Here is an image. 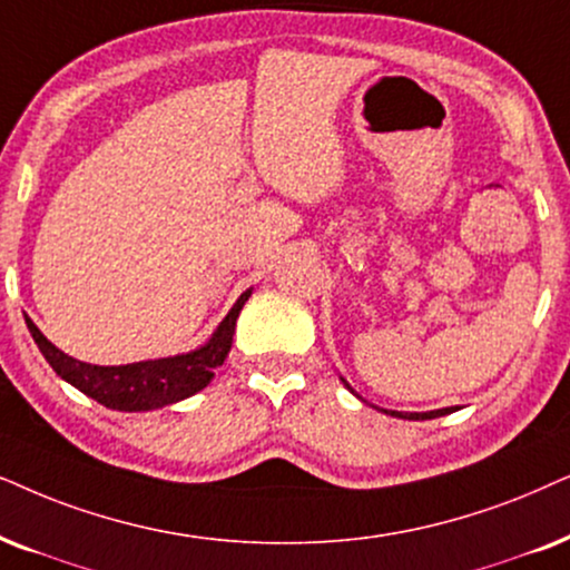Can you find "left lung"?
<instances>
[{
  "label": "left lung",
  "mask_w": 570,
  "mask_h": 570,
  "mask_svg": "<svg viewBox=\"0 0 570 570\" xmlns=\"http://www.w3.org/2000/svg\"><path fill=\"white\" fill-rule=\"evenodd\" d=\"M453 409H440V411H430V413H397V411H390V416H397V419H411V421H419V419H434V416H445ZM387 413V411H384Z\"/></svg>",
  "instance_id": "1"
}]
</instances>
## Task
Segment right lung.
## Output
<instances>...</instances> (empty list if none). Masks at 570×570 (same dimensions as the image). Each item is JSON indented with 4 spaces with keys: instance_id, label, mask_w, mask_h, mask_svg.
<instances>
[{
    "instance_id": "1",
    "label": "right lung",
    "mask_w": 570,
    "mask_h": 570,
    "mask_svg": "<svg viewBox=\"0 0 570 570\" xmlns=\"http://www.w3.org/2000/svg\"><path fill=\"white\" fill-rule=\"evenodd\" d=\"M248 295L250 291L235 301L230 314L222 320L217 332H214L204 348L183 353V356L138 361V364L125 366H94L70 358L68 353L55 348L31 320H26V324L39 351L43 353V358L49 361V366L65 382L78 387L80 393H86L96 403L115 411H154L161 409V405L186 401V397L196 395L198 390H204L212 382L214 372L225 364L227 353L233 348L235 322H238V314L243 303L248 301Z\"/></svg>"
}]
</instances>
